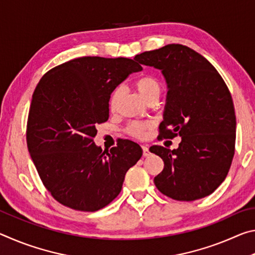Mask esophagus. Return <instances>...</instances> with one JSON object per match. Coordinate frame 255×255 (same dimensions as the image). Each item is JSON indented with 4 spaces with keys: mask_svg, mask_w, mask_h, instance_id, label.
<instances>
[{
    "mask_svg": "<svg viewBox=\"0 0 255 255\" xmlns=\"http://www.w3.org/2000/svg\"><path fill=\"white\" fill-rule=\"evenodd\" d=\"M141 148H143V156H144V157L149 156L150 152H149V149H148V146L143 145V146H141Z\"/></svg>",
    "mask_w": 255,
    "mask_h": 255,
    "instance_id": "esophagus-1",
    "label": "esophagus"
}]
</instances>
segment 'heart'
Listing matches in <instances>:
<instances>
[{"instance_id":"obj_1","label":"heart","mask_w":255,"mask_h":255,"mask_svg":"<svg viewBox=\"0 0 255 255\" xmlns=\"http://www.w3.org/2000/svg\"><path fill=\"white\" fill-rule=\"evenodd\" d=\"M135 88L140 94V97L144 100L148 101L149 99L159 97L161 94V82L153 75H143L139 79L135 81ZM120 94H122V89H115L109 98V108L110 110H115L118 105ZM149 128L148 123H140V122H132L127 126V132L132 137L143 138L146 135V131Z\"/></svg>"}]
</instances>
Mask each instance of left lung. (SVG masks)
<instances>
[{"label": "left lung", "instance_id": "1", "mask_svg": "<svg viewBox=\"0 0 255 255\" xmlns=\"http://www.w3.org/2000/svg\"><path fill=\"white\" fill-rule=\"evenodd\" d=\"M135 59L161 70L166 80L159 137H181L176 149L149 148L164 162L155 185L179 201L211 195L225 180L235 153L236 117L226 83L204 56L183 45H166Z\"/></svg>", "mask_w": 255, "mask_h": 255}]
</instances>
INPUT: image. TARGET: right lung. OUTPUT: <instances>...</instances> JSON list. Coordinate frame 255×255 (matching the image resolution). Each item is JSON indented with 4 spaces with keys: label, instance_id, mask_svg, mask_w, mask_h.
Listing matches in <instances>:
<instances>
[{
    "label": "right lung",
    "instance_id": "add662e5",
    "mask_svg": "<svg viewBox=\"0 0 255 255\" xmlns=\"http://www.w3.org/2000/svg\"><path fill=\"white\" fill-rule=\"evenodd\" d=\"M141 70L130 58L85 56L51 68L37 84L28 115V150L59 204L97 211L122 191L127 171L143 155L141 147L123 139L102 152L93 138L97 125L109 118L112 91Z\"/></svg>",
    "mask_w": 255,
    "mask_h": 255
}]
</instances>
